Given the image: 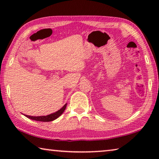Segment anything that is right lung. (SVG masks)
I'll use <instances>...</instances> for the list:
<instances>
[{"mask_svg":"<svg viewBox=\"0 0 159 159\" xmlns=\"http://www.w3.org/2000/svg\"><path fill=\"white\" fill-rule=\"evenodd\" d=\"M66 104H67L66 103L60 110H58L57 111L52 113V114H49L48 116H28L25 114L24 115H25L26 117L30 118V119L37 120V121H42V122L52 121V120H55L56 118H57L59 116H60L63 114V112L64 111V110H65L66 107Z\"/></svg>","mask_w":159,"mask_h":159,"instance_id":"obj_1","label":"right lung"}]
</instances>
